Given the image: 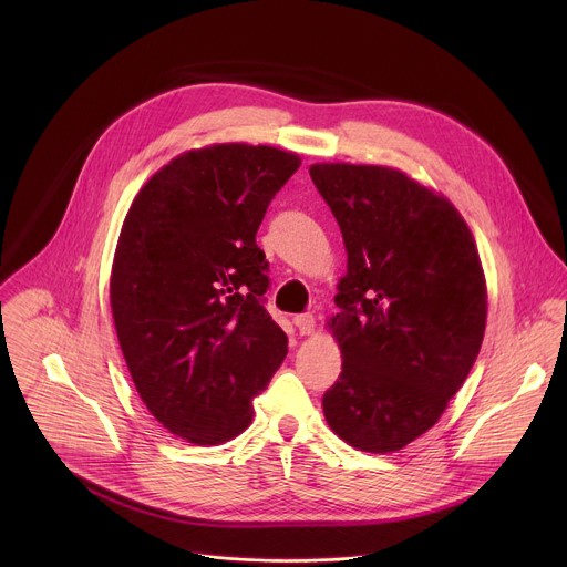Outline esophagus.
Masks as SVG:
<instances>
[{"label":"esophagus","instance_id":"1","mask_svg":"<svg viewBox=\"0 0 567 567\" xmlns=\"http://www.w3.org/2000/svg\"><path fill=\"white\" fill-rule=\"evenodd\" d=\"M293 326H296V330L305 337V334H311L313 332V328H316V318H313V313H296L293 316Z\"/></svg>","mask_w":567,"mask_h":567}]
</instances>
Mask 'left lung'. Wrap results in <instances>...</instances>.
Returning a JSON list of instances; mask_svg holds the SVG:
<instances>
[{
  "label": "left lung",
  "mask_w": 567,
  "mask_h": 567,
  "mask_svg": "<svg viewBox=\"0 0 567 567\" xmlns=\"http://www.w3.org/2000/svg\"><path fill=\"white\" fill-rule=\"evenodd\" d=\"M348 274L328 322L343 370L322 394L330 429L368 453L399 451L442 417L487 326L475 239L453 204L383 166L316 164Z\"/></svg>",
  "instance_id": "left-lung-1"
}]
</instances>
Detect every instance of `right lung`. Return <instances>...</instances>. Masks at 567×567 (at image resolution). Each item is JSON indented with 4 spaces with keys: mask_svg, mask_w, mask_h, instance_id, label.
Instances as JSON below:
<instances>
[{
    "mask_svg": "<svg viewBox=\"0 0 567 567\" xmlns=\"http://www.w3.org/2000/svg\"><path fill=\"white\" fill-rule=\"evenodd\" d=\"M300 158L269 145L190 150L161 168L123 221L110 298L147 411L190 444L249 429L254 396L287 357L265 309L256 233Z\"/></svg>",
    "mask_w": 567,
    "mask_h": 567,
    "instance_id": "add662e5",
    "label": "right lung"
}]
</instances>
